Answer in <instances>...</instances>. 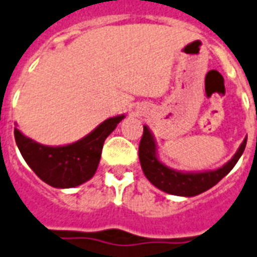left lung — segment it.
Masks as SVG:
<instances>
[{"label": "left lung", "instance_id": "left-lung-1", "mask_svg": "<svg viewBox=\"0 0 257 257\" xmlns=\"http://www.w3.org/2000/svg\"><path fill=\"white\" fill-rule=\"evenodd\" d=\"M246 138L242 141L236 154L224 166L206 172H181L161 162L157 153V142L149 127L143 126V135L139 143V161L145 176L160 190L173 196L193 197L213 188L237 164L244 153Z\"/></svg>", "mask_w": 257, "mask_h": 257}]
</instances>
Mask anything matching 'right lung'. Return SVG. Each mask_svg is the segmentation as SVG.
<instances>
[{
  "mask_svg": "<svg viewBox=\"0 0 257 257\" xmlns=\"http://www.w3.org/2000/svg\"><path fill=\"white\" fill-rule=\"evenodd\" d=\"M124 115L106 119L77 142L45 146L28 138L16 127L15 139L21 156L40 180L53 188H75L91 180L100 161L103 143Z\"/></svg>",
  "mask_w": 257,
  "mask_h": 257,
  "instance_id": "obj_1",
  "label": "right lung"
}]
</instances>
